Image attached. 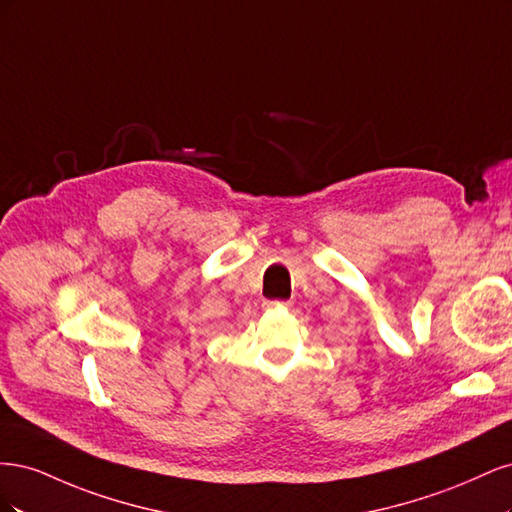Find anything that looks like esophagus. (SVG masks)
<instances>
[{"mask_svg":"<svg viewBox=\"0 0 512 512\" xmlns=\"http://www.w3.org/2000/svg\"><path fill=\"white\" fill-rule=\"evenodd\" d=\"M292 305V301H265V307L267 309H277V307H290Z\"/></svg>","mask_w":512,"mask_h":512,"instance_id":"esophagus-1","label":"esophagus"}]
</instances>
